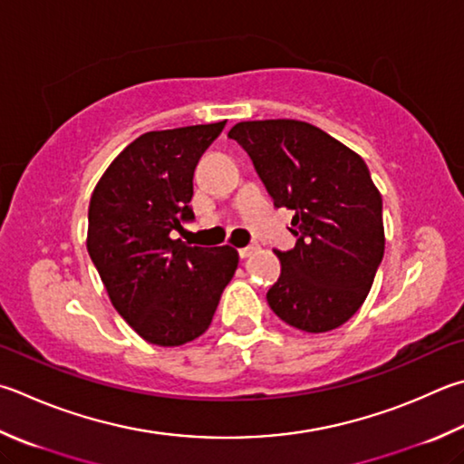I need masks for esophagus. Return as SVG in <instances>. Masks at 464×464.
<instances>
[{
  "label": "esophagus",
  "instance_id": "1",
  "mask_svg": "<svg viewBox=\"0 0 464 464\" xmlns=\"http://www.w3.org/2000/svg\"><path fill=\"white\" fill-rule=\"evenodd\" d=\"M259 247L257 246H249V247H241L239 249V256L243 257V259H246V257H249V256H254L256 254V251H257Z\"/></svg>",
  "mask_w": 464,
  "mask_h": 464
}]
</instances>
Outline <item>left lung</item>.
I'll return each instance as SVG.
<instances>
[{
  "label": "left lung",
  "instance_id": "left-lung-1",
  "mask_svg": "<svg viewBox=\"0 0 464 464\" xmlns=\"http://www.w3.org/2000/svg\"><path fill=\"white\" fill-rule=\"evenodd\" d=\"M237 141L274 205L296 210V247L276 251L282 274L267 304L304 333L341 326L363 304L385 249L382 195L357 151L313 123L261 120L235 123Z\"/></svg>",
  "mask_w": 464,
  "mask_h": 464
}]
</instances>
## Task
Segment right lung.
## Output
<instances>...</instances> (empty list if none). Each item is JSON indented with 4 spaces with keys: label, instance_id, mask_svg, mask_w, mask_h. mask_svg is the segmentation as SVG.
Listing matches in <instances>:
<instances>
[{
    "label": "right lung",
    "instance_id": "1",
    "mask_svg": "<svg viewBox=\"0 0 464 464\" xmlns=\"http://www.w3.org/2000/svg\"><path fill=\"white\" fill-rule=\"evenodd\" d=\"M225 123L141 133L91 195L89 256L117 313L158 347H180L207 331L239 264L231 246L172 239L195 217L192 176Z\"/></svg>",
    "mask_w": 464,
    "mask_h": 464
}]
</instances>
